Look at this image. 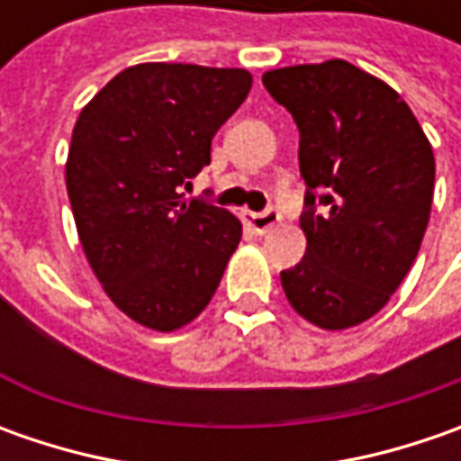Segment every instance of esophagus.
<instances>
[{
  "mask_svg": "<svg viewBox=\"0 0 461 461\" xmlns=\"http://www.w3.org/2000/svg\"><path fill=\"white\" fill-rule=\"evenodd\" d=\"M243 222H246L254 233H267V230H272L276 222H279V212H276L275 207H267L264 212H251V210H246V212H243Z\"/></svg>",
  "mask_w": 461,
  "mask_h": 461,
  "instance_id": "esophagus-1",
  "label": "esophagus"
}]
</instances>
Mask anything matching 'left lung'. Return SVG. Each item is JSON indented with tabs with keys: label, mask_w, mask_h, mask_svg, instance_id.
I'll use <instances>...</instances> for the list:
<instances>
[{
	"label": "left lung",
	"mask_w": 461,
	"mask_h": 461,
	"mask_svg": "<svg viewBox=\"0 0 461 461\" xmlns=\"http://www.w3.org/2000/svg\"><path fill=\"white\" fill-rule=\"evenodd\" d=\"M300 131L308 249L282 272L305 321L344 330L380 312L418 257L434 200V151L384 81L333 59L267 71Z\"/></svg>",
	"instance_id": "left-lung-1"
}]
</instances>
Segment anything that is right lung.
<instances>
[{"label":"right lung","mask_w":461,"mask_h":461,"mask_svg":"<svg viewBox=\"0 0 461 461\" xmlns=\"http://www.w3.org/2000/svg\"><path fill=\"white\" fill-rule=\"evenodd\" d=\"M251 89L246 68L138 63L81 110L66 161L79 240L104 293L153 330L194 321L240 240L228 210L182 186Z\"/></svg>","instance_id":"obj_1"}]
</instances>
